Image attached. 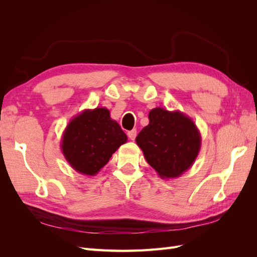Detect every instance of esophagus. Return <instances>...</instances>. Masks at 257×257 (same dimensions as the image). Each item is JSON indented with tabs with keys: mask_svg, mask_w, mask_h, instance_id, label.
<instances>
[{
	"mask_svg": "<svg viewBox=\"0 0 257 257\" xmlns=\"http://www.w3.org/2000/svg\"><path fill=\"white\" fill-rule=\"evenodd\" d=\"M127 136L131 139V141H135V138L137 136V131L136 130H132L130 132H127Z\"/></svg>",
	"mask_w": 257,
	"mask_h": 257,
	"instance_id": "34e87169",
	"label": "esophagus"
}]
</instances>
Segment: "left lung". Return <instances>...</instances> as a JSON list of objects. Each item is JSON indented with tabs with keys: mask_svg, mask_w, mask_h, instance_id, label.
<instances>
[{
	"mask_svg": "<svg viewBox=\"0 0 257 257\" xmlns=\"http://www.w3.org/2000/svg\"><path fill=\"white\" fill-rule=\"evenodd\" d=\"M149 124L136 137L145 159L162 179H173L185 173L196 160L201 136L196 124L180 110L153 108Z\"/></svg>",
	"mask_w": 257,
	"mask_h": 257,
	"instance_id": "1",
	"label": "left lung"
}]
</instances>
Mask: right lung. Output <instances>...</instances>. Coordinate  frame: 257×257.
I'll use <instances>...</instances> for the list:
<instances>
[{
    "mask_svg": "<svg viewBox=\"0 0 257 257\" xmlns=\"http://www.w3.org/2000/svg\"><path fill=\"white\" fill-rule=\"evenodd\" d=\"M127 136L105 107L84 109L68 122L61 139L65 160L77 173L95 176Z\"/></svg>",
    "mask_w": 257,
    "mask_h": 257,
    "instance_id": "obj_1",
    "label": "right lung"
}]
</instances>
